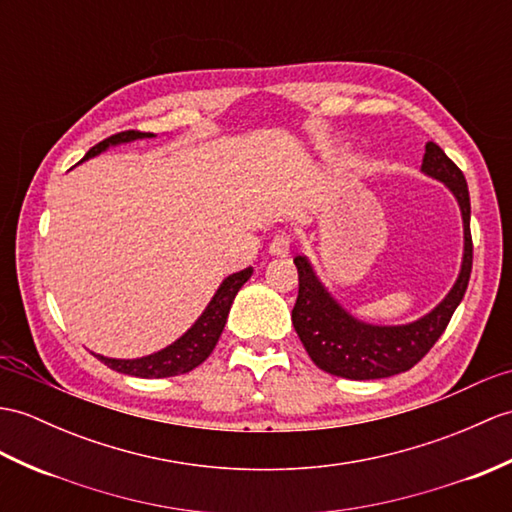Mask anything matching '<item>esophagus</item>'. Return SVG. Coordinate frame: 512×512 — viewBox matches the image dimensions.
<instances>
[{"label": "esophagus", "mask_w": 512, "mask_h": 512, "mask_svg": "<svg viewBox=\"0 0 512 512\" xmlns=\"http://www.w3.org/2000/svg\"><path fill=\"white\" fill-rule=\"evenodd\" d=\"M290 246H292V237H290V233H285V231H279L275 237H272V242H270V255H277V257H285L290 253Z\"/></svg>", "instance_id": "1"}]
</instances>
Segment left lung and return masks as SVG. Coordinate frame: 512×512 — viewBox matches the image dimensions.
Returning a JSON list of instances; mask_svg holds the SVG:
<instances>
[{
	"instance_id": "8db88e82",
	"label": "left lung",
	"mask_w": 512,
	"mask_h": 512,
	"mask_svg": "<svg viewBox=\"0 0 512 512\" xmlns=\"http://www.w3.org/2000/svg\"><path fill=\"white\" fill-rule=\"evenodd\" d=\"M421 170L445 183L456 196L465 227V255H462L460 275L445 299L430 314L408 325L382 327L368 325L344 312L338 301L320 283L310 261L303 255L294 257L299 270V296L292 310V325L299 334L305 351L312 362L325 373L347 379H382L397 375L425 358L434 342L443 336L451 316L467 292L473 242H471V202L465 174L451 161L443 148L434 141L425 144V157Z\"/></svg>"
}]
</instances>
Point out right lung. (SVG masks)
<instances>
[{
  "label": "right lung",
  "instance_id": "obj_1",
  "mask_svg": "<svg viewBox=\"0 0 512 512\" xmlns=\"http://www.w3.org/2000/svg\"><path fill=\"white\" fill-rule=\"evenodd\" d=\"M144 137H154V135L139 133V130H124V133H117L109 139L100 141V144H95L85 154V159L95 157V154H100L109 146L126 144V141H135V139H144ZM251 275H253V268H244L240 272H233V275L224 279L218 292L213 294V299L207 305V310L200 314V318L192 325V329H187L181 338L170 344V347H165L152 355H146V358H137V360H115V358H104V355H95V353L93 355L109 368H113V371L124 373V375L159 379V377H174V375L189 373L192 368L205 362L211 355V351L216 349V344H218L220 334L224 329V323H227V316H229L235 294L240 292V288L248 279H251Z\"/></svg>",
  "mask_w": 512,
  "mask_h": 512
}]
</instances>
